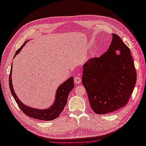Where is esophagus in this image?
Listing matches in <instances>:
<instances>
[{"instance_id":"esophagus-1","label":"esophagus","mask_w":146,"mask_h":146,"mask_svg":"<svg viewBox=\"0 0 146 146\" xmlns=\"http://www.w3.org/2000/svg\"><path fill=\"white\" fill-rule=\"evenodd\" d=\"M74 83H75V84H79L80 83H81V78H80L79 76L75 77L74 79Z\"/></svg>"}]
</instances>
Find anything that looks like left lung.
Listing matches in <instances>:
<instances>
[{
	"label": "left lung",
	"mask_w": 146,
	"mask_h": 146,
	"mask_svg": "<svg viewBox=\"0 0 146 146\" xmlns=\"http://www.w3.org/2000/svg\"><path fill=\"white\" fill-rule=\"evenodd\" d=\"M82 83L91 108L106 114L125 106L136 82V72L130 50L120 37L113 34L109 49L83 66Z\"/></svg>",
	"instance_id": "1"
}]
</instances>
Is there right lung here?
<instances>
[{
	"label": "right lung",
	"mask_w": 146,
	"mask_h": 146,
	"mask_svg": "<svg viewBox=\"0 0 146 146\" xmlns=\"http://www.w3.org/2000/svg\"><path fill=\"white\" fill-rule=\"evenodd\" d=\"M26 42H25L21 47L19 48L16 52L15 56L19 52L21 49L24 46ZM11 73H12V65L11 67L10 76H9V86L12 95L14 97L18 106L19 107L21 110L23 112V113L33 118L43 120V121H51L59 117L60 113L62 112L64 109L65 105L67 104V98L69 95V93L74 88L73 78L71 77L66 81L58 87L56 91V100L53 106L50 107L48 109L45 110H38L33 109L30 107H27L19 100L17 96L16 95L15 92H14L13 87L12 85L11 81Z\"/></svg>",
	"instance_id": "add662e5"
}]
</instances>
